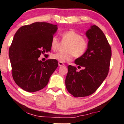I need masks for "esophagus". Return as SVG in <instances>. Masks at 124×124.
Wrapping results in <instances>:
<instances>
[{"label":"esophagus","mask_w":124,"mask_h":124,"mask_svg":"<svg viewBox=\"0 0 124 124\" xmlns=\"http://www.w3.org/2000/svg\"><path fill=\"white\" fill-rule=\"evenodd\" d=\"M58 64H59V67H62V66L65 65L63 63H62V62H59Z\"/></svg>","instance_id":"obj_1"}]
</instances>
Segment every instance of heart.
<instances>
[{
	"label": "heart",
	"instance_id": "obj_1",
	"mask_svg": "<svg viewBox=\"0 0 124 124\" xmlns=\"http://www.w3.org/2000/svg\"><path fill=\"white\" fill-rule=\"evenodd\" d=\"M62 40L67 42L62 52H59L51 55L54 60L64 62L70 61L73 57L76 58L82 57L89 48V42L86 38L74 30H68L61 34ZM60 41L56 36H54L51 40V47L53 50L58 48Z\"/></svg>",
	"mask_w": 124,
	"mask_h": 124
}]
</instances>
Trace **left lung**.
<instances>
[{"mask_svg": "<svg viewBox=\"0 0 124 124\" xmlns=\"http://www.w3.org/2000/svg\"><path fill=\"white\" fill-rule=\"evenodd\" d=\"M89 46L85 54L75 60L77 68L68 66L65 86L74 97H84L93 94L101 85L109 72L112 55L111 47L104 34L96 25L86 31Z\"/></svg>", "mask_w": 124, "mask_h": 124, "instance_id": "8db88e82", "label": "left lung"}]
</instances>
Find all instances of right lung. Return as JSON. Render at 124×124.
I'll return each mask as SVG.
<instances>
[{
    "label": "right lung",
    "instance_id": "right-lung-1",
    "mask_svg": "<svg viewBox=\"0 0 124 124\" xmlns=\"http://www.w3.org/2000/svg\"><path fill=\"white\" fill-rule=\"evenodd\" d=\"M57 29L56 25L37 22L21 26L15 33L9 48L12 74L25 91L32 93L43 89L58 67L56 60H38L41 54L50 52L51 40Z\"/></svg>",
    "mask_w": 124,
    "mask_h": 124
}]
</instances>
